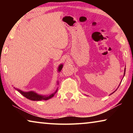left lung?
Masks as SVG:
<instances>
[{
	"label": "left lung",
	"mask_w": 133,
	"mask_h": 133,
	"mask_svg": "<svg viewBox=\"0 0 133 133\" xmlns=\"http://www.w3.org/2000/svg\"><path fill=\"white\" fill-rule=\"evenodd\" d=\"M125 70H124V75H125Z\"/></svg>",
	"instance_id": "1"
}]
</instances>
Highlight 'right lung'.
Segmentation results:
<instances>
[{"mask_svg": "<svg viewBox=\"0 0 133 133\" xmlns=\"http://www.w3.org/2000/svg\"><path fill=\"white\" fill-rule=\"evenodd\" d=\"M63 67V64L60 65L59 67H58V70L60 71L62 69ZM18 90V91H19L22 95H23L24 97H25L26 98L29 99L30 100H33V101H39V100H48L49 98H51L52 97L54 96L55 94L57 92V90L55 91V93H54L53 94H50L48 96H41V95H39V94H36L35 92L33 91H29V92H24L20 90L16 89Z\"/></svg>", "mask_w": 133, "mask_h": 133, "instance_id": "add662e5", "label": "right lung"}]
</instances>
